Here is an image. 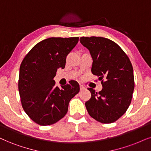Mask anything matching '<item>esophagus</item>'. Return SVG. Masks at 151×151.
I'll use <instances>...</instances> for the list:
<instances>
[{"instance_id":"34e87169","label":"esophagus","mask_w":151,"mask_h":151,"mask_svg":"<svg viewBox=\"0 0 151 151\" xmlns=\"http://www.w3.org/2000/svg\"><path fill=\"white\" fill-rule=\"evenodd\" d=\"M80 89H81V90H85V87L84 85H80Z\"/></svg>"}]
</instances>
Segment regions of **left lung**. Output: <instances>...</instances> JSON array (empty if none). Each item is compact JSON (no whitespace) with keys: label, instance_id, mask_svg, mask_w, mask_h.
Returning <instances> with one entry per match:
<instances>
[{"label":"left lung","instance_id":"1","mask_svg":"<svg viewBox=\"0 0 151 151\" xmlns=\"http://www.w3.org/2000/svg\"><path fill=\"white\" fill-rule=\"evenodd\" d=\"M80 42L90 51L92 73L98 76L103 86L99 93L88 88L91 98L85 106L96 120L112 123L126 112L131 103L134 89L132 65L120 46L109 39L81 37Z\"/></svg>","mask_w":151,"mask_h":151}]
</instances>
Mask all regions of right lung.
<instances>
[{"label": "right lung", "instance_id": "add662e5", "mask_svg": "<svg viewBox=\"0 0 151 151\" xmlns=\"http://www.w3.org/2000/svg\"><path fill=\"white\" fill-rule=\"evenodd\" d=\"M78 40V37L45 39L29 51L20 65L18 87L22 107L40 125H50L64 118L70 99L79 92L76 81L59 88L54 81L57 69L65 68L66 56Z\"/></svg>", "mask_w": 151, "mask_h": 151}]
</instances>
